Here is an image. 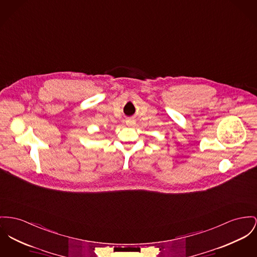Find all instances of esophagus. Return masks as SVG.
Returning <instances> with one entry per match:
<instances>
[{"instance_id": "obj_1", "label": "esophagus", "mask_w": 257, "mask_h": 257, "mask_svg": "<svg viewBox=\"0 0 257 257\" xmlns=\"http://www.w3.org/2000/svg\"><path fill=\"white\" fill-rule=\"evenodd\" d=\"M126 122H127L128 124H134L136 121H135V120H133V119H130V120H126Z\"/></svg>"}]
</instances>
